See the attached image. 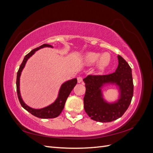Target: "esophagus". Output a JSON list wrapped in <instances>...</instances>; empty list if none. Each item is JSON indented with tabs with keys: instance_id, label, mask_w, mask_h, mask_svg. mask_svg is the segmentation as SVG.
<instances>
[{
	"instance_id": "1",
	"label": "esophagus",
	"mask_w": 153,
	"mask_h": 153,
	"mask_svg": "<svg viewBox=\"0 0 153 153\" xmlns=\"http://www.w3.org/2000/svg\"><path fill=\"white\" fill-rule=\"evenodd\" d=\"M77 81L78 83H82L83 82V78L82 76H78L77 78Z\"/></svg>"
}]
</instances>
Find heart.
<instances>
[{
  "mask_svg": "<svg viewBox=\"0 0 153 153\" xmlns=\"http://www.w3.org/2000/svg\"><path fill=\"white\" fill-rule=\"evenodd\" d=\"M84 61L87 64H93L97 62L98 70L103 71L110 64L111 57L108 52H104L101 54L97 52H89L85 55Z\"/></svg>",
  "mask_w": 153,
  "mask_h": 153,
  "instance_id": "b5f03b06",
  "label": "heart"
}]
</instances>
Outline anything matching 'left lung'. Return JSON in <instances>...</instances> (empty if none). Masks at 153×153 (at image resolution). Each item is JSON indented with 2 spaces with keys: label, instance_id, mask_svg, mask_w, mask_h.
Masks as SVG:
<instances>
[{
  "label": "left lung",
  "instance_id": "obj_1",
  "mask_svg": "<svg viewBox=\"0 0 153 153\" xmlns=\"http://www.w3.org/2000/svg\"><path fill=\"white\" fill-rule=\"evenodd\" d=\"M119 64L113 73L106 75H88L84 79L85 94L84 109L91 119L108 123L121 117L128 108L133 95L131 69L128 62L119 55ZM106 83L116 84L120 91V99L108 104L102 98L101 87Z\"/></svg>",
  "mask_w": 153,
  "mask_h": 153
}]
</instances>
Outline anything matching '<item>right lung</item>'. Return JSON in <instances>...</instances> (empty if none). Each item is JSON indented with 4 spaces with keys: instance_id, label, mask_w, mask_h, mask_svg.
<instances>
[{
    "instance_id": "add662e5",
    "label": "right lung",
    "mask_w": 153,
    "mask_h": 153,
    "mask_svg": "<svg viewBox=\"0 0 153 153\" xmlns=\"http://www.w3.org/2000/svg\"><path fill=\"white\" fill-rule=\"evenodd\" d=\"M44 47L52 48L53 47L50 45L43 44V45L40 46L39 47H38L34 50H32L28 54H27L25 56L17 73L16 91H17L18 100H19L20 103L23 108H25L27 111H28L29 113H30L32 115H34V116L37 117L41 118V119H51V118H55V117H58L60 115V114L62 112L68 97L69 96V94H70V92H71L73 88L75 87V86L77 84V80L76 78H74V79L64 82L61 87V89H60V91L59 92L58 98H57V100L55 101L54 103L47 106V107H45L41 109H34L29 107V106H27L24 102V101L22 100L21 98L20 92V77L21 75V73L23 70V69H24L26 64V62L27 60H28V59L30 58V57H31L32 55L35 53L36 51Z\"/></svg>"
}]
</instances>
